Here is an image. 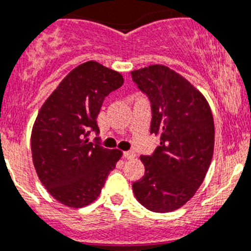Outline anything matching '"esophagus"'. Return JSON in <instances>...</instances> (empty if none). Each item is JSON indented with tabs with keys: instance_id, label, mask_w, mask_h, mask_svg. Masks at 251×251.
<instances>
[{
	"instance_id": "34e87169",
	"label": "esophagus",
	"mask_w": 251,
	"mask_h": 251,
	"mask_svg": "<svg viewBox=\"0 0 251 251\" xmlns=\"http://www.w3.org/2000/svg\"><path fill=\"white\" fill-rule=\"evenodd\" d=\"M124 157H125V159H127V160H130V159H134L135 157V153L132 152V151H124Z\"/></svg>"
}]
</instances>
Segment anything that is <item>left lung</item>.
<instances>
[{
  "label": "left lung",
  "instance_id": "obj_1",
  "mask_svg": "<svg viewBox=\"0 0 251 251\" xmlns=\"http://www.w3.org/2000/svg\"><path fill=\"white\" fill-rule=\"evenodd\" d=\"M151 103L150 132L160 146L140 159L145 175L132 184L137 201L155 213L186 204L202 184L214 151V120L209 103L182 76L162 65L131 72Z\"/></svg>",
  "mask_w": 251,
  "mask_h": 251
}]
</instances>
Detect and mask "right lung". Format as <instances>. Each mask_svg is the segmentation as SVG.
I'll return each instance as SVG.
<instances>
[{
    "label": "right lung",
    "mask_w": 251,
    "mask_h": 251,
    "mask_svg": "<svg viewBox=\"0 0 251 251\" xmlns=\"http://www.w3.org/2000/svg\"><path fill=\"white\" fill-rule=\"evenodd\" d=\"M123 83L119 72L89 61L61 81L38 112L31 134L33 165L61 204H91L121 157L120 150L89 142V135L100 132L96 119L103 100Z\"/></svg>",
    "instance_id": "add662e5"
}]
</instances>
